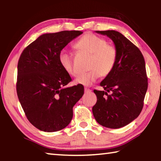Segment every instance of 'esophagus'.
Listing matches in <instances>:
<instances>
[{
    "instance_id": "1",
    "label": "esophagus",
    "mask_w": 161,
    "mask_h": 161,
    "mask_svg": "<svg viewBox=\"0 0 161 161\" xmlns=\"http://www.w3.org/2000/svg\"><path fill=\"white\" fill-rule=\"evenodd\" d=\"M91 92H92L91 89L86 88H86H84V92H85V93H90Z\"/></svg>"
}]
</instances>
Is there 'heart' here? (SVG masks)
Masks as SVG:
<instances>
[{
	"mask_svg": "<svg viewBox=\"0 0 161 161\" xmlns=\"http://www.w3.org/2000/svg\"><path fill=\"white\" fill-rule=\"evenodd\" d=\"M74 47L81 53L89 55L87 67L90 70L76 79L77 84L84 86L91 85L100 76L109 75L115 67L118 57L117 50L115 46L107 43L103 37L86 33L76 42ZM59 62L68 74L74 77L78 75L70 54L61 52L59 54Z\"/></svg>",
	"mask_w": 161,
	"mask_h": 161,
	"instance_id": "obj_1",
	"label": "heart"
}]
</instances>
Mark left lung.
I'll list each match as a JSON object with an SVG mask.
<instances>
[{
  "mask_svg": "<svg viewBox=\"0 0 161 161\" xmlns=\"http://www.w3.org/2000/svg\"><path fill=\"white\" fill-rule=\"evenodd\" d=\"M113 40L117 50V61L109 75L100 85L104 91L94 89L96 104L92 112L103 126L119 129L139 116L148 89L145 59L136 46L115 31H97Z\"/></svg>",
  "mask_w": 161,
  "mask_h": 161,
  "instance_id": "left-lung-1",
  "label": "left lung"
}]
</instances>
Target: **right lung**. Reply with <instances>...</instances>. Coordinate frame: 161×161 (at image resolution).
<instances>
[{"mask_svg": "<svg viewBox=\"0 0 161 161\" xmlns=\"http://www.w3.org/2000/svg\"><path fill=\"white\" fill-rule=\"evenodd\" d=\"M82 33L64 31L42 35L20 54L16 90L27 119L37 129H64L72 119L73 107L83 96L81 84L65 87L72 78L59 62L62 49Z\"/></svg>", "mask_w": 161, "mask_h": 161, "instance_id": "obj_1", "label": "right lung"}]
</instances>
